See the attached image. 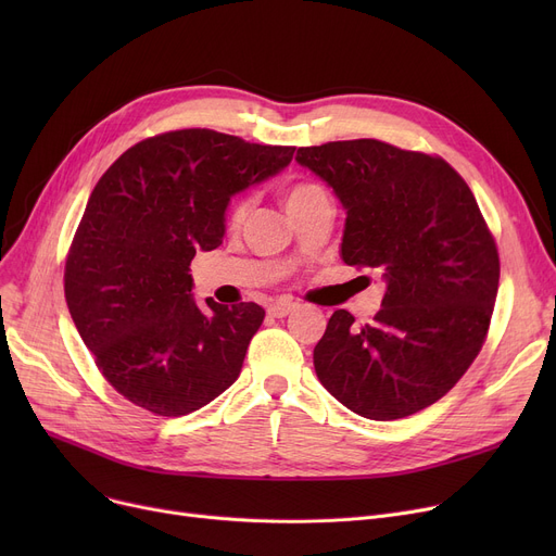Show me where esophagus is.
Returning <instances> with one entry per match:
<instances>
[{"label":"esophagus","instance_id":"obj_1","mask_svg":"<svg viewBox=\"0 0 556 556\" xmlns=\"http://www.w3.org/2000/svg\"><path fill=\"white\" fill-rule=\"evenodd\" d=\"M293 311H295V304H293V302H275V304L268 306V313H270L273 317H286L288 313H293Z\"/></svg>","mask_w":556,"mask_h":556}]
</instances>
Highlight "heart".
<instances>
[{
  "label": "heart",
  "mask_w": 556,
  "mask_h": 556,
  "mask_svg": "<svg viewBox=\"0 0 556 556\" xmlns=\"http://www.w3.org/2000/svg\"><path fill=\"white\" fill-rule=\"evenodd\" d=\"M319 191H323V189H319V187L313 185V182H302V185L290 187V189L286 191V198H283V200H286V210H288V207H295V204L304 202L306 198H311V195H315V193H319ZM245 212H248V202H245V200L237 202V204H233V210H231V220H233V223L243 220Z\"/></svg>",
  "instance_id": "b5f03b06"
}]
</instances>
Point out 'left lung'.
Listing matches in <instances>:
<instances>
[{
  "label": "left lung",
  "mask_w": 556,
  "mask_h": 556,
  "mask_svg": "<svg viewBox=\"0 0 556 556\" xmlns=\"http://www.w3.org/2000/svg\"><path fill=\"white\" fill-rule=\"evenodd\" d=\"M295 160L342 204V261L386 281L371 325L331 315L313 349L319 383L365 419L415 415L459 381L491 323L501 261L478 202L444 160L378 139L306 146Z\"/></svg>",
  "instance_id": "left-lung-1"
}]
</instances>
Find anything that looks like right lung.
<instances>
[{
	"mask_svg": "<svg viewBox=\"0 0 556 556\" xmlns=\"http://www.w3.org/2000/svg\"><path fill=\"white\" fill-rule=\"evenodd\" d=\"M207 128L143 139L97 182L65 266L74 325L108 383L143 410L182 417L237 381L266 311L193 300L191 258L223 243L231 198L293 160Z\"/></svg>",
	"mask_w": 556,
	"mask_h": 556,
	"instance_id": "right-lung-1",
	"label": "right lung"
}]
</instances>
